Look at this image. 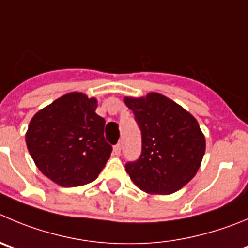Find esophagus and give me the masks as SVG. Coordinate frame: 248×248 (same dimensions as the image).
Instances as JSON below:
<instances>
[{"label":"esophagus","mask_w":248,"mask_h":248,"mask_svg":"<svg viewBox=\"0 0 248 248\" xmlns=\"http://www.w3.org/2000/svg\"><path fill=\"white\" fill-rule=\"evenodd\" d=\"M120 152H122V145L118 143V145H115L114 147H113V153H114L115 155H120Z\"/></svg>","instance_id":"1"}]
</instances>
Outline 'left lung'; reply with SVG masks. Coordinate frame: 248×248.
Instances as JSON below:
<instances>
[{
    "instance_id": "1",
    "label": "left lung",
    "mask_w": 248,
    "mask_h": 248,
    "mask_svg": "<svg viewBox=\"0 0 248 248\" xmlns=\"http://www.w3.org/2000/svg\"><path fill=\"white\" fill-rule=\"evenodd\" d=\"M141 130L142 151L125 170L140 190L170 195L196 175L206 151V139L192 114L157 93L124 97Z\"/></svg>"
}]
</instances>
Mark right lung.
Here are the masks:
<instances>
[{
	"label": "right lung",
	"instance_id": "add662e5",
	"mask_svg": "<svg viewBox=\"0 0 248 248\" xmlns=\"http://www.w3.org/2000/svg\"><path fill=\"white\" fill-rule=\"evenodd\" d=\"M97 100L70 93L42 108L25 134L28 150L44 175L63 187L95 180L109 159L105 119L96 113Z\"/></svg>",
	"mask_w": 248,
	"mask_h": 248
}]
</instances>
